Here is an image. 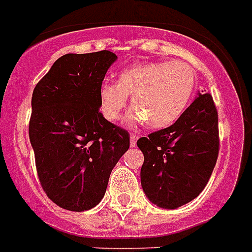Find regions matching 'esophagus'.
Instances as JSON below:
<instances>
[{"label": "esophagus", "instance_id": "obj_1", "mask_svg": "<svg viewBox=\"0 0 252 252\" xmlns=\"http://www.w3.org/2000/svg\"><path fill=\"white\" fill-rule=\"evenodd\" d=\"M137 138H138V137H137L134 133H130V146H132V147L136 146Z\"/></svg>", "mask_w": 252, "mask_h": 252}]
</instances>
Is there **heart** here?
<instances>
[{
  "mask_svg": "<svg viewBox=\"0 0 252 252\" xmlns=\"http://www.w3.org/2000/svg\"><path fill=\"white\" fill-rule=\"evenodd\" d=\"M197 76L181 61L137 64L123 69L116 83L99 88V110L108 122H116L132 95L130 123H145L151 129L172 126L185 112L193 97Z\"/></svg>",
  "mask_w": 252,
  "mask_h": 252,
  "instance_id": "heart-1",
  "label": "heart"
}]
</instances>
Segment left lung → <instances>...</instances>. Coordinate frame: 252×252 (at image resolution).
<instances>
[{"mask_svg": "<svg viewBox=\"0 0 252 252\" xmlns=\"http://www.w3.org/2000/svg\"><path fill=\"white\" fill-rule=\"evenodd\" d=\"M144 153L141 185L161 208H177L206 188L218 160V110L210 93L199 94L180 119L164 129L141 137Z\"/></svg>", "mask_w": 252, "mask_h": 252, "instance_id": "obj_1", "label": "left lung"}]
</instances>
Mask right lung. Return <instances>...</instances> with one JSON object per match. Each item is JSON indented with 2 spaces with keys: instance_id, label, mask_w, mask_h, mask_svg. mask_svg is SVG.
Returning a JSON list of instances; mask_svg holds the SVG:
<instances>
[{
  "instance_id": "add662e5",
  "label": "right lung",
  "mask_w": 252,
  "mask_h": 252,
  "mask_svg": "<svg viewBox=\"0 0 252 252\" xmlns=\"http://www.w3.org/2000/svg\"><path fill=\"white\" fill-rule=\"evenodd\" d=\"M116 58L108 50L63 55L32 94L37 176L46 195L68 211L101 202L112 168L129 149V133L99 111V88Z\"/></svg>"
}]
</instances>
